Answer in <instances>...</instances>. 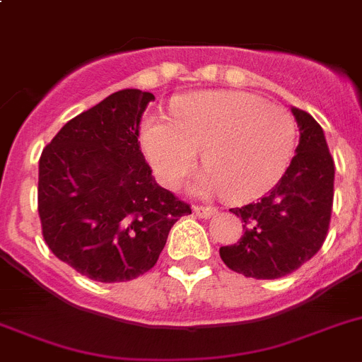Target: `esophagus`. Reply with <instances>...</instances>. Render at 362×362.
Here are the masks:
<instances>
[{
	"label": "esophagus",
	"mask_w": 362,
	"mask_h": 362,
	"mask_svg": "<svg viewBox=\"0 0 362 362\" xmlns=\"http://www.w3.org/2000/svg\"><path fill=\"white\" fill-rule=\"evenodd\" d=\"M193 213L197 214L198 218H211L218 213L214 207H204V205H194Z\"/></svg>",
	"instance_id": "obj_1"
}]
</instances>
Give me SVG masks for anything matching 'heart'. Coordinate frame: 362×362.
<instances>
[{
  "instance_id": "b5f03b06",
  "label": "heart",
  "mask_w": 362,
  "mask_h": 362,
  "mask_svg": "<svg viewBox=\"0 0 362 362\" xmlns=\"http://www.w3.org/2000/svg\"><path fill=\"white\" fill-rule=\"evenodd\" d=\"M296 120L281 104L249 92H200L178 100L173 120L146 117L141 144L158 180L178 187L194 168L198 151L207 165L191 191L226 193L233 202L262 197L274 187L296 151Z\"/></svg>"
}]
</instances>
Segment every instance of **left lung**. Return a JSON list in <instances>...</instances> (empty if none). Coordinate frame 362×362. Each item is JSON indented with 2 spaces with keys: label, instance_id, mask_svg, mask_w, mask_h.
Returning a JSON list of instances; mask_svg holds the SVG:
<instances>
[{
  "label": "left lung",
  "instance_id": "obj_1",
  "mask_svg": "<svg viewBox=\"0 0 362 362\" xmlns=\"http://www.w3.org/2000/svg\"><path fill=\"white\" fill-rule=\"evenodd\" d=\"M299 144L281 180L258 202L230 209L242 218L243 236L220 256L238 274L276 279L314 256L327 238L334 202L335 165L323 128L292 106Z\"/></svg>",
  "mask_w": 362,
  "mask_h": 362
}]
</instances>
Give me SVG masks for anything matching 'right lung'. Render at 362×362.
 <instances>
[{"mask_svg": "<svg viewBox=\"0 0 362 362\" xmlns=\"http://www.w3.org/2000/svg\"><path fill=\"white\" fill-rule=\"evenodd\" d=\"M153 93L126 88L68 120L39 158L37 209L52 252L100 283L129 281L160 256L191 207L160 187L139 144Z\"/></svg>", "mask_w": 362, "mask_h": 362, "instance_id": "1", "label": "right lung"}]
</instances>
